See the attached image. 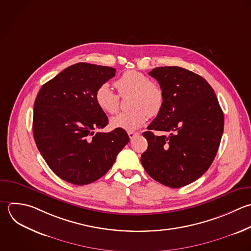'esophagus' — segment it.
Returning <instances> with one entry per match:
<instances>
[{"label":"esophagus","instance_id":"1","mask_svg":"<svg viewBox=\"0 0 251 251\" xmlns=\"http://www.w3.org/2000/svg\"><path fill=\"white\" fill-rule=\"evenodd\" d=\"M127 134H128V136H129L130 139H133V138H134L135 136H137L139 133H138V132H134V131H128Z\"/></svg>","mask_w":251,"mask_h":251}]
</instances>
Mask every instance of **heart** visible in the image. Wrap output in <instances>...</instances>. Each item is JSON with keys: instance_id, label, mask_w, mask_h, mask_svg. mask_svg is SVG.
<instances>
[{"instance_id": "heart-1", "label": "heart", "mask_w": 251, "mask_h": 251, "mask_svg": "<svg viewBox=\"0 0 251 251\" xmlns=\"http://www.w3.org/2000/svg\"><path fill=\"white\" fill-rule=\"evenodd\" d=\"M115 87L121 96L131 93L128 111L122 112L110 120L113 128L133 131L141 127L148 117L160 113L164 105V92L162 88L151 82L150 78L137 71L125 72L116 81ZM96 105L107 114H115L119 108L120 97L109 84H101L95 91Z\"/></svg>"}]
</instances>
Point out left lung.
I'll list each match as a JSON object with an SVG mask.
<instances>
[{"label":"left lung","mask_w":251,"mask_h":251,"mask_svg":"<svg viewBox=\"0 0 251 251\" xmlns=\"http://www.w3.org/2000/svg\"><path fill=\"white\" fill-rule=\"evenodd\" d=\"M149 75L164 92V105L143 136L141 155L146 173L158 182L177 188L198 179L211 166L224 131V114L210 84L179 67H160ZM169 132L155 136L151 129Z\"/></svg>","instance_id":"left-lung-1"}]
</instances>
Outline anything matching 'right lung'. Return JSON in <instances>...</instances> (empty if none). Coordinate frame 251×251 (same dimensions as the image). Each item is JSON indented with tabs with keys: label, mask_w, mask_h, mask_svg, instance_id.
<instances>
[{
	"label": "right lung",
	"mask_w": 251,
	"mask_h": 251,
	"mask_svg": "<svg viewBox=\"0 0 251 251\" xmlns=\"http://www.w3.org/2000/svg\"><path fill=\"white\" fill-rule=\"evenodd\" d=\"M115 75L114 68L77 63L46 82L35 99L37 148L50 169L70 183L84 185L103 176L129 141L124 129L96 131L109 121L94 94Z\"/></svg>",
	"instance_id": "obj_1"
}]
</instances>
